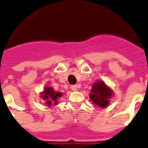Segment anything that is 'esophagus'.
Here are the masks:
<instances>
[{
    "label": "esophagus",
    "instance_id": "34e87169",
    "mask_svg": "<svg viewBox=\"0 0 148 148\" xmlns=\"http://www.w3.org/2000/svg\"><path fill=\"white\" fill-rule=\"evenodd\" d=\"M71 89L73 90V91H76L77 88V86H75V85H73V86H71Z\"/></svg>",
    "mask_w": 148,
    "mask_h": 148
}]
</instances>
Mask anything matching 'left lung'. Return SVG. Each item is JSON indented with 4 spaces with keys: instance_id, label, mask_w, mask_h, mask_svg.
<instances>
[{
    "instance_id": "left-lung-1",
    "label": "left lung",
    "mask_w": 148,
    "mask_h": 148,
    "mask_svg": "<svg viewBox=\"0 0 148 148\" xmlns=\"http://www.w3.org/2000/svg\"><path fill=\"white\" fill-rule=\"evenodd\" d=\"M113 96V91L103 81H97L92 86L90 101L100 108H106Z\"/></svg>"
}]
</instances>
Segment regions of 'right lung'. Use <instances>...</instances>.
<instances>
[{"label":"right lung","mask_w":148,"mask_h":148,"mask_svg":"<svg viewBox=\"0 0 148 148\" xmlns=\"http://www.w3.org/2000/svg\"><path fill=\"white\" fill-rule=\"evenodd\" d=\"M62 96V93L55 91L51 86H46L40 93V97L45 101V105L51 107L52 105H58V99Z\"/></svg>","instance_id":"1"}]
</instances>
